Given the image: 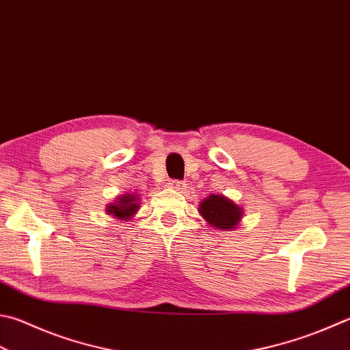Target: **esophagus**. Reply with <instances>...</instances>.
Returning a JSON list of instances; mask_svg holds the SVG:
<instances>
[{"instance_id": "1", "label": "esophagus", "mask_w": 350, "mask_h": 350, "mask_svg": "<svg viewBox=\"0 0 350 350\" xmlns=\"http://www.w3.org/2000/svg\"><path fill=\"white\" fill-rule=\"evenodd\" d=\"M169 186L178 190V192H183V190H186V184H184V181H180V180H172L169 183Z\"/></svg>"}]
</instances>
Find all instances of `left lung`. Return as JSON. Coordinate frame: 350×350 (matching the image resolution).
I'll list each match as a JSON object with an SVG mask.
<instances>
[{
  "label": "left lung",
  "mask_w": 350,
  "mask_h": 350,
  "mask_svg": "<svg viewBox=\"0 0 350 350\" xmlns=\"http://www.w3.org/2000/svg\"><path fill=\"white\" fill-rule=\"evenodd\" d=\"M200 213L212 227L230 232L242 219L243 210L226 196L210 195L200 204Z\"/></svg>",
  "instance_id": "obj_1"
}]
</instances>
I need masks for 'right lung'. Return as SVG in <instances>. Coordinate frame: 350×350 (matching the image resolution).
<instances>
[{
	"instance_id": "1",
	"label": "right lung",
	"mask_w": 350,
	"mask_h": 350,
	"mask_svg": "<svg viewBox=\"0 0 350 350\" xmlns=\"http://www.w3.org/2000/svg\"><path fill=\"white\" fill-rule=\"evenodd\" d=\"M138 210V200L134 193H124L117 198V201L107 206V212L111 216H116L117 219L128 221L133 217Z\"/></svg>"
}]
</instances>
